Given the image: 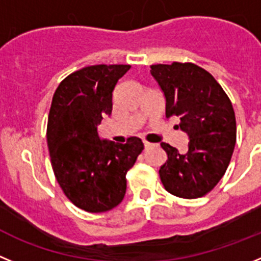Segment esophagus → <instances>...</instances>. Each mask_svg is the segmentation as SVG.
<instances>
[{"mask_svg": "<svg viewBox=\"0 0 261 261\" xmlns=\"http://www.w3.org/2000/svg\"><path fill=\"white\" fill-rule=\"evenodd\" d=\"M144 147H145V149H151V148H157L159 147V144H153V143L144 142Z\"/></svg>", "mask_w": 261, "mask_h": 261, "instance_id": "obj_1", "label": "esophagus"}]
</instances>
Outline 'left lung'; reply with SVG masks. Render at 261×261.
Returning <instances> with one entry per match:
<instances>
[{"mask_svg": "<svg viewBox=\"0 0 261 261\" xmlns=\"http://www.w3.org/2000/svg\"><path fill=\"white\" fill-rule=\"evenodd\" d=\"M151 74L166 98V118L175 116L189 135V151L161 143L168 160L160 178L171 195L201 198L224 177L237 140L233 105L222 87L206 70L191 62L152 65Z\"/></svg>", "mask_w": 261, "mask_h": 261, "instance_id": "obj_1", "label": "left lung"}]
</instances>
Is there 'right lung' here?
<instances>
[{
    "mask_svg": "<svg viewBox=\"0 0 261 261\" xmlns=\"http://www.w3.org/2000/svg\"><path fill=\"white\" fill-rule=\"evenodd\" d=\"M130 65H95L72 72L57 87L48 117L50 164L63 194L90 213L113 210L126 194V174L144 149L98 138L97 125L112 114L113 91Z\"/></svg>",
    "mask_w": 261,
    "mask_h": 261,
    "instance_id": "add662e5",
    "label": "right lung"
}]
</instances>
